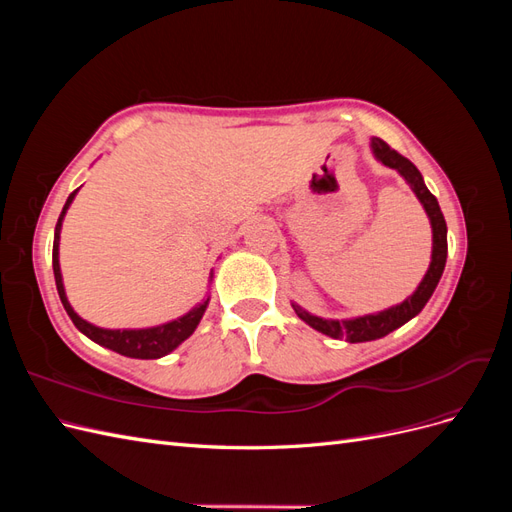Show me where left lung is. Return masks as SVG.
Listing matches in <instances>:
<instances>
[{
  "label": "left lung",
  "mask_w": 512,
  "mask_h": 512,
  "mask_svg": "<svg viewBox=\"0 0 512 512\" xmlns=\"http://www.w3.org/2000/svg\"><path fill=\"white\" fill-rule=\"evenodd\" d=\"M371 149H374L376 158L382 164L397 168L399 173L404 175V179L410 183V188L414 190L418 200L423 203L429 220H431V228H433V252H431V265L427 269V275L423 277L421 286L416 288L412 297H408L401 305L384 309V312H380V314H369V316L354 318V320H322V318H316L312 314L303 312L299 305H294V312H297V316L301 320H305L309 327L324 333V335H329L333 339L344 337L350 344L371 342V339H380L384 335H389L391 331L399 329L401 324H406L410 318H414L418 312H421L440 282L444 265H446V252H448L444 215L440 211L436 196H433L427 190V185L423 183V177H421V173H418V168L408 158H404L401 153H397L395 149L386 145L382 138H371Z\"/></svg>",
  "instance_id": "obj_1"
}]
</instances>
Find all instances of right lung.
<instances>
[{"label":"right lung","instance_id":"1","mask_svg":"<svg viewBox=\"0 0 512 512\" xmlns=\"http://www.w3.org/2000/svg\"><path fill=\"white\" fill-rule=\"evenodd\" d=\"M76 190L68 196L64 209H61V215L57 220L55 226V241H53V273H55V284H57V292H59V299L64 303V309L68 312L70 320L74 322V327L79 329L81 333H85L89 339H94L96 344L104 346V348H111L123 356H132V359H160V356L168 354L170 350H175L183 339H188L194 329L198 327L200 318L205 314V307L207 301L203 305H198L196 309L188 316H183L179 320H173L168 324H162V327H153V329H138V331H111V329H100L94 327V324L85 322L83 318H79L74 314V309L70 307L68 299H66V292H64V284H61V271H59V230H61V220H64L66 209L70 207L72 198H74Z\"/></svg>","mask_w":512,"mask_h":512}]
</instances>
